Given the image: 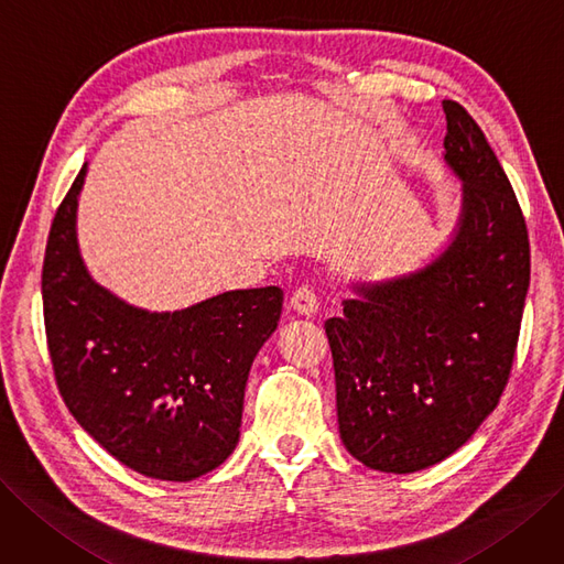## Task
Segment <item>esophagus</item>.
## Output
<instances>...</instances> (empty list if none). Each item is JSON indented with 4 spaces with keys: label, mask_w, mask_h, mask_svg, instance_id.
Listing matches in <instances>:
<instances>
[{
    "label": "esophagus",
    "mask_w": 564,
    "mask_h": 564,
    "mask_svg": "<svg viewBox=\"0 0 564 564\" xmlns=\"http://www.w3.org/2000/svg\"><path fill=\"white\" fill-rule=\"evenodd\" d=\"M290 306H293L297 314H302V316H314L318 311L316 290L308 288V285H300L293 293V297H290Z\"/></svg>",
    "instance_id": "34e87169"
}]
</instances>
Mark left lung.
Here are the masks:
<instances>
[{
	"mask_svg": "<svg viewBox=\"0 0 564 564\" xmlns=\"http://www.w3.org/2000/svg\"><path fill=\"white\" fill-rule=\"evenodd\" d=\"M463 216L444 253L411 276L358 285L325 321L339 434L362 465L411 474L460 448L507 388L530 288L525 216L463 104L442 101Z\"/></svg>",
	"mask_w": 564,
	"mask_h": 564,
	"instance_id": "obj_1",
	"label": "left lung"
}]
</instances>
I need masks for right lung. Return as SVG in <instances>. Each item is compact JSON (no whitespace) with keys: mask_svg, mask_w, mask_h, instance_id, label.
Here are the masks:
<instances>
[{"mask_svg":"<svg viewBox=\"0 0 564 564\" xmlns=\"http://www.w3.org/2000/svg\"><path fill=\"white\" fill-rule=\"evenodd\" d=\"M86 164L57 206L41 297L57 390L116 460L160 481H193L239 442L243 390L276 329L283 290H232L174 314H149L97 285L76 243Z\"/></svg>","mask_w":564,"mask_h":564,"instance_id":"1","label":"right lung"}]
</instances>
